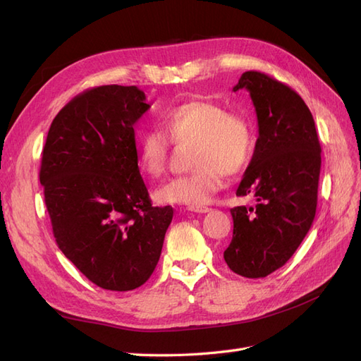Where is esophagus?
<instances>
[{
  "label": "esophagus",
  "mask_w": 361,
  "mask_h": 361,
  "mask_svg": "<svg viewBox=\"0 0 361 361\" xmlns=\"http://www.w3.org/2000/svg\"><path fill=\"white\" fill-rule=\"evenodd\" d=\"M188 211L197 212V214H206V212L211 211V207H207V206H188Z\"/></svg>",
  "instance_id": "1"
}]
</instances>
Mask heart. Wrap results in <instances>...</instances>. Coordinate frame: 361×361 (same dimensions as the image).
I'll list each match as a JSON object with an SVG mask.
<instances>
[{"label":"heart","instance_id":"heart-1","mask_svg":"<svg viewBox=\"0 0 361 361\" xmlns=\"http://www.w3.org/2000/svg\"><path fill=\"white\" fill-rule=\"evenodd\" d=\"M161 130H146L137 145V166L147 178H159L167 167L170 143L190 149V174L157 190L159 203L203 206L221 187V176L248 167L256 149V128L250 117L228 113L211 101H190L161 116Z\"/></svg>","mask_w":361,"mask_h":361}]
</instances>
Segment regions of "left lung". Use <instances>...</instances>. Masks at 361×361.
Here are the masks:
<instances>
[{
	"label": "left lung",
	"instance_id": "obj_1",
	"mask_svg": "<svg viewBox=\"0 0 361 361\" xmlns=\"http://www.w3.org/2000/svg\"><path fill=\"white\" fill-rule=\"evenodd\" d=\"M245 89L256 108L259 137L236 195L255 206L232 207L233 236L224 260L247 279L281 268L310 231L318 204L321 145L301 96L269 75L244 72L233 92Z\"/></svg>",
	"mask_w": 361,
	"mask_h": 361
}]
</instances>
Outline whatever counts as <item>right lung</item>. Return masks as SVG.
Returning <instances> with one entry per match:
<instances>
[{
	"instance_id": "add662e5",
	"label": "right lung",
	"mask_w": 361,
	"mask_h": 361,
	"mask_svg": "<svg viewBox=\"0 0 361 361\" xmlns=\"http://www.w3.org/2000/svg\"><path fill=\"white\" fill-rule=\"evenodd\" d=\"M135 85H101L64 105L42 154L40 183L59 248L96 286L133 290L154 272L173 218L152 206L134 125L149 110Z\"/></svg>"
}]
</instances>
